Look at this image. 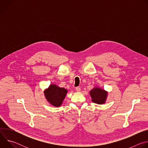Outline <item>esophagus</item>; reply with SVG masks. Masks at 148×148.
Returning <instances> with one entry per match:
<instances>
[{"mask_svg":"<svg viewBox=\"0 0 148 148\" xmlns=\"http://www.w3.org/2000/svg\"><path fill=\"white\" fill-rule=\"evenodd\" d=\"M75 90L77 91V92H79L81 91V88L79 87H77L75 88Z\"/></svg>","mask_w":148,"mask_h":148,"instance_id":"obj_1","label":"esophagus"}]
</instances>
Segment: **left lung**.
Listing matches in <instances>:
<instances>
[{
    "label": "left lung",
    "mask_w": 148,
    "mask_h": 148,
    "mask_svg": "<svg viewBox=\"0 0 148 148\" xmlns=\"http://www.w3.org/2000/svg\"><path fill=\"white\" fill-rule=\"evenodd\" d=\"M90 93L92 98V101L98 104L103 103L107 96V92L106 91L99 88L92 89Z\"/></svg>",
    "instance_id": "1"
}]
</instances>
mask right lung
I'll list each match as a JSON object with an SVG mask.
<instances>
[{"mask_svg":"<svg viewBox=\"0 0 148 148\" xmlns=\"http://www.w3.org/2000/svg\"><path fill=\"white\" fill-rule=\"evenodd\" d=\"M67 92V91L65 88H60L52 84L45 91V94L46 99L51 104L55 107H60Z\"/></svg>","mask_w":148,"mask_h":148,"instance_id":"right-lung-1","label":"right lung"}]
</instances>
